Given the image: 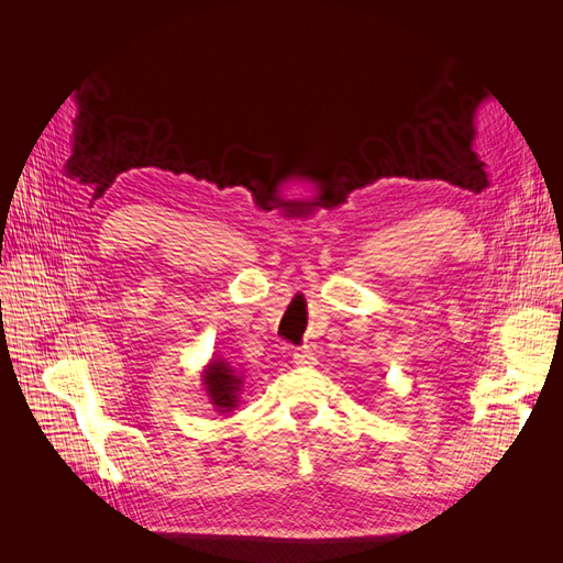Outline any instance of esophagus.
Instances as JSON below:
<instances>
[{"label":"esophagus","instance_id":"1","mask_svg":"<svg viewBox=\"0 0 563 563\" xmlns=\"http://www.w3.org/2000/svg\"><path fill=\"white\" fill-rule=\"evenodd\" d=\"M294 364L296 366H312V364H317V356L310 347H298L294 352Z\"/></svg>","mask_w":563,"mask_h":563}]
</instances>
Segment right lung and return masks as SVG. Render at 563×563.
<instances>
[{"instance_id":"1","label":"right lung","mask_w":563,"mask_h":563,"mask_svg":"<svg viewBox=\"0 0 563 563\" xmlns=\"http://www.w3.org/2000/svg\"><path fill=\"white\" fill-rule=\"evenodd\" d=\"M203 385H207V391L211 401L218 408H234V391L240 387V378L232 376V371L223 362H213L207 373H203Z\"/></svg>"}]
</instances>
